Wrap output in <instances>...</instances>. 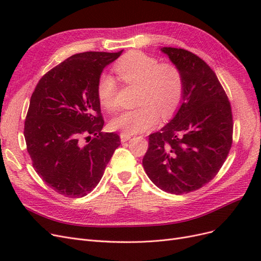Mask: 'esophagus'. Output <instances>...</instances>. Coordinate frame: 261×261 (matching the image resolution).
Here are the masks:
<instances>
[{
  "mask_svg": "<svg viewBox=\"0 0 261 261\" xmlns=\"http://www.w3.org/2000/svg\"><path fill=\"white\" fill-rule=\"evenodd\" d=\"M120 137H121V141H122V143H125V141H127L128 139H130V137H132V134L121 133V134H120Z\"/></svg>",
  "mask_w": 261,
  "mask_h": 261,
  "instance_id": "obj_1",
  "label": "esophagus"
}]
</instances>
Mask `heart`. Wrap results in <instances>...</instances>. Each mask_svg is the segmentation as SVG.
Listing matches in <instances>:
<instances>
[{
	"label": "heart",
	"mask_w": 261,
	"mask_h": 261,
	"mask_svg": "<svg viewBox=\"0 0 261 261\" xmlns=\"http://www.w3.org/2000/svg\"><path fill=\"white\" fill-rule=\"evenodd\" d=\"M114 70L125 86H138L136 109L126 110L110 122L114 130L135 134L152 128L163 117L175 113L184 97V76L174 63L164 62L140 51L126 53L114 64ZM97 97L108 111L118 106V85L109 74L97 83Z\"/></svg>",
	"instance_id": "obj_1"
}]
</instances>
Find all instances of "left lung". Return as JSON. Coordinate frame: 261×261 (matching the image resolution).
I'll use <instances>...</instances> for the list:
<instances>
[{"mask_svg":"<svg viewBox=\"0 0 261 261\" xmlns=\"http://www.w3.org/2000/svg\"><path fill=\"white\" fill-rule=\"evenodd\" d=\"M161 50L183 73L184 97L174 118L149 135L143 165L155 186L181 195L206 185L222 168L233 143V115L206 62L184 49Z\"/></svg>","mask_w":261,"mask_h":261,"instance_id":"8db88e82","label":"left lung"}]
</instances>
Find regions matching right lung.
<instances>
[{"instance_id":"obj_1","label":"right lung","mask_w":261,"mask_h":261,"mask_svg":"<svg viewBox=\"0 0 261 261\" xmlns=\"http://www.w3.org/2000/svg\"><path fill=\"white\" fill-rule=\"evenodd\" d=\"M122 51L74 54L46 72L31 94L23 136L35 171L55 192L81 198L98 185L121 139L102 133L97 97L103 68Z\"/></svg>"}]
</instances>
